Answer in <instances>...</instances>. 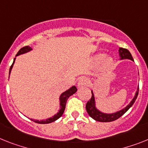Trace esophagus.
Masks as SVG:
<instances>
[{
    "instance_id": "34e87169",
    "label": "esophagus",
    "mask_w": 148,
    "mask_h": 148,
    "mask_svg": "<svg viewBox=\"0 0 148 148\" xmlns=\"http://www.w3.org/2000/svg\"><path fill=\"white\" fill-rule=\"evenodd\" d=\"M89 81L87 78L86 77H81L77 83V86L78 87H84V86H88Z\"/></svg>"
}]
</instances>
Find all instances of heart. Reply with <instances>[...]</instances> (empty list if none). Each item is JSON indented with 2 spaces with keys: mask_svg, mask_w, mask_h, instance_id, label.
Segmentation results:
<instances>
[{
  "mask_svg": "<svg viewBox=\"0 0 148 148\" xmlns=\"http://www.w3.org/2000/svg\"><path fill=\"white\" fill-rule=\"evenodd\" d=\"M103 57H104V55H102V54H99V55L95 56V61L96 62H100V61L103 59ZM112 64H113L112 59H110V58H107V59H105L104 62H103V68H105V69H108V68L111 67Z\"/></svg>",
  "mask_w": 148,
  "mask_h": 148,
  "instance_id": "1",
  "label": "heart"
}]
</instances>
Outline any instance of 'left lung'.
I'll list each match as a JSON object with an SVG mask.
<instances>
[{"mask_svg":"<svg viewBox=\"0 0 148 148\" xmlns=\"http://www.w3.org/2000/svg\"><path fill=\"white\" fill-rule=\"evenodd\" d=\"M119 55H120V59H130L132 61H134L131 53H130V51L126 49L120 48V49H119ZM138 89H139V86L138 87L137 91L135 92V95L133 99H132V100L130 101V104L126 108H124L122 110L116 111L115 113H112V114H105V113L101 112V111H100V110L96 108V107H95V96H94V94H93L92 91L91 99H89V101H87V103H86V111H87L88 114L91 116L92 118L94 119L96 121H99V122H111V121H114V120L120 118L121 116H123L132 106V105L135 103V100L137 99L138 95Z\"/></svg>","mask_w":148,"mask_h":148,"instance_id":"left-lung-1","label":"left lung"}]
</instances>
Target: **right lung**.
Listing matches in <instances>:
<instances>
[{
    "mask_svg": "<svg viewBox=\"0 0 148 148\" xmlns=\"http://www.w3.org/2000/svg\"><path fill=\"white\" fill-rule=\"evenodd\" d=\"M32 49V48H31L30 47H28V46H26V47H22V48H21V49H19V51H18V53H17L16 56H17L21 55V54H24V53H28V52L31 51ZM15 59H16V58H15L14 60H13V64H12V65L10 66V68L9 75L10 74L11 70H12V68H13V64H14V62H15ZM77 90V89L76 86H72V87H71L70 89H68V90H66V91L64 92L61 94L60 97H59V100H60V109H59V112L57 113L56 114H55V115H54L53 116H52V117H50V118L47 119V120H32V119H31V120H33L34 122L37 123H40V124L50 123H53V122H54V121H56V120H58L59 117H61V116H62L64 109H65V105H66V102H67V100H68V99L70 97L71 95H72L73 94H74V93L76 92Z\"/></svg>",
    "mask_w": 148,
    "mask_h": 148,
    "instance_id": "add662e5",
    "label": "right lung"
}]
</instances>
